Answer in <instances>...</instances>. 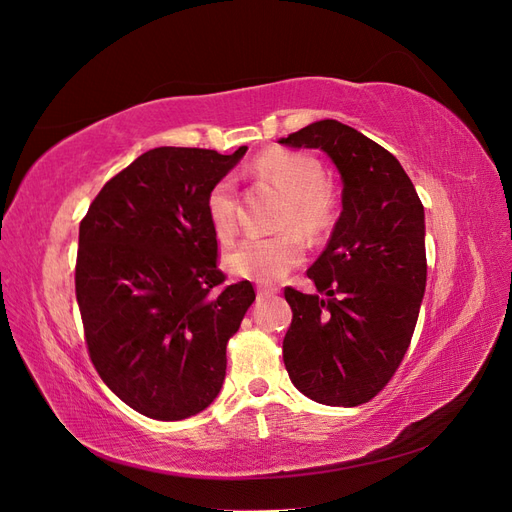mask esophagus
Here are the masks:
<instances>
[{
	"instance_id": "1",
	"label": "esophagus",
	"mask_w": 512,
	"mask_h": 512,
	"mask_svg": "<svg viewBox=\"0 0 512 512\" xmlns=\"http://www.w3.org/2000/svg\"><path fill=\"white\" fill-rule=\"evenodd\" d=\"M256 294H258V299H267V297H273L275 290L273 288H265V286H258Z\"/></svg>"
}]
</instances>
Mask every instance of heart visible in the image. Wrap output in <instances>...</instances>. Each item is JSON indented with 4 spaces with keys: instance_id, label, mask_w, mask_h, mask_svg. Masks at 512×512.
<instances>
[{
    "instance_id": "1",
    "label": "heart",
    "mask_w": 512,
    "mask_h": 512,
    "mask_svg": "<svg viewBox=\"0 0 512 512\" xmlns=\"http://www.w3.org/2000/svg\"><path fill=\"white\" fill-rule=\"evenodd\" d=\"M256 173L280 188L290 200L282 215V228L273 237H247L224 254V267L237 277L275 282L299 265L305 256L307 235H320L333 224V198L327 190L322 164L301 151L275 149L256 160ZM207 218L220 241L235 237L239 226V200L235 179L222 177L211 185L205 200Z\"/></svg>"
}]
</instances>
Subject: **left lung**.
I'll return each mask as SVG.
<instances>
[{"label": "left lung", "instance_id": "obj_1", "mask_svg": "<svg viewBox=\"0 0 512 512\" xmlns=\"http://www.w3.org/2000/svg\"><path fill=\"white\" fill-rule=\"evenodd\" d=\"M280 143L322 149L344 181L342 215L307 269L318 294L284 290V365L305 397L359 406L389 384L416 327L427 282L423 203L393 153L346 123L322 119Z\"/></svg>", "mask_w": 512, "mask_h": 512}]
</instances>
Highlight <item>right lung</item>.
I'll list each match as a JSON object with an SVG mask.
<instances>
[{"mask_svg":"<svg viewBox=\"0 0 512 512\" xmlns=\"http://www.w3.org/2000/svg\"><path fill=\"white\" fill-rule=\"evenodd\" d=\"M247 147H158L89 205L79 228L76 301L89 359L123 404L181 421L218 397L226 344L256 299L224 284L205 200Z\"/></svg>","mask_w":512,"mask_h":512,"instance_id":"add662e5","label":"right lung"}]
</instances>
